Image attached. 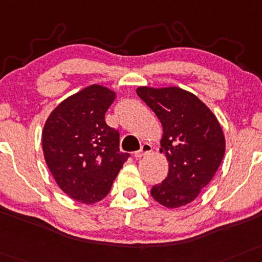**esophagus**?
<instances>
[{
    "label": "esophagus",
    "instance_id": "obj_1",
    "mask_svg": "<svg viewBox=\"0 0 262 262\" xmlns=\"http://www.w3.org/2000/svg\"><path fill=\"white\" fill-rule=\"evenodd\" d=\"M151 151H152V145L145 143V144H143V146H141V149L134 154V156L135 157H143L145 155H147V154H150Z\"/></svg>",
    "mask_w": 262,
    "mask_h": 262
}]
</instances>
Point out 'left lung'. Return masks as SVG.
I'll return each mask as SVG.
<instances>
[{
  "mask_svg": "<svg viewBox=\"0 0 262 262\" xmlns=\"http://www.w3.org/2000/svg\"><path fill=\"white\" fill-rule=\"evenodd\" d=\"M138 96L162 124L160 152L168 174L151 189L157 203L177 209L198 198L213 178L226 151L223 129L213 112L190 91L178 86H139Z\"/></svg>",
  "mask_w": 262,
  "mask_h": 262,
  "instance_id": "1",
  "label": "left lung"
}]
</instances>
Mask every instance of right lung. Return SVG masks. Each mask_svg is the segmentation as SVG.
Returning a JSON list of instances; mask_svg holds the SVG:
<instances>
[{
  "mask_svg": "<svg viewBox=\"0 0 262 262\" xmlns=\"http://www.w3.org/2000/svg\"><path fill=\"white\" fill-rule=\"evenodd\" d=\"M115 99L110 88L93 84L63 100L43 125L46 165L63 193L79 203L102 200L129 157L105 121Z\"/></svg>",
  "mask_w": 262,
  "mask_h": 262,
  "instance_id": "add662e5",
  "label": "right lung"
}]
</instances>
